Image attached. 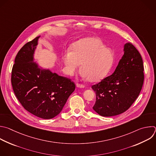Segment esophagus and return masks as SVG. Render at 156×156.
I'll return each instance as SVG.
<instances>
[{
    "instance_id": "34e87169",
    "label": "esophagus",
    "mask_w": 156,
    "mask_h": 156,
    "mask_svg": "<svg viewBox=\"0 0 156 156\" xmlns=\"http://www.w3.org/2000/svg\"><path fill=\"white\" fill-rule=\"evenodd\" d=\"M76 87H80V88H83V87H84V85H83L82 84H80V83H77L76 84Z\"/></svg>"
}]
</instances>
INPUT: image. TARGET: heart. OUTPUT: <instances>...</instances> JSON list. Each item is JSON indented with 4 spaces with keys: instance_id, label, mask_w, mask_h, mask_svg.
Returning <instances> with one entry per match:
<instances>
[{
    "instance_id": "obj_1",
    "label": "heart",
    "mask_w": 156,
    "mask_h": 156,
    "mask_svg": "<svg viewBox=\"0 0 156 156\" xmlns=\"http://www.w3.org/2000/svg\"><path fill=\"white\" fill-rule=\"evenodd\" d=\"M62 59L68 75H73L81 64V75L94 82L104 77L110 70L114 55L101 40L90 37L75 42L72 51L64 52Z\"/></svg>"
}]
</instances>
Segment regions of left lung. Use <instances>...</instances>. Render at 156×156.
<instances>
[{"label": "left lung", "mask_w": 156, "mask_h": 156, "mask_svg": "<svg viewBox=\"0 0 156 156\" xmlns=\"http://www.w3.org/2000/svg\"><path fill=\"white\" fill-rule=\"evenodd\" d=\"M124 55L114 73L92 86L96 100L93 109L98 115L113 116L127 110L138 97L144 82L143 59L131 43L124 45Z\"/></svg>", "instance_id": "left-lung-1"}]
</instances>
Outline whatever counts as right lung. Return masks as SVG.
<instances>
[{
    "label": "right lung",
    "mask_w": 156,
    "mask_h": 156,
    "mask_svg": "<svg viewBox=\"0 0 156 156\" xmlns=\"http://www.w3.org/2000/svg\"><path fill=\"white\" fill-rule=\"evenodd\" d=\"M37 37L18 51L13 64L11 82L14 93L21 105L29 113L42 119H51L62 111L75 89V84L67 77L41 70L33 63L38 43Z\"/></svg>",
    "instance_id": "right-lung-1"
}]
</instances>
